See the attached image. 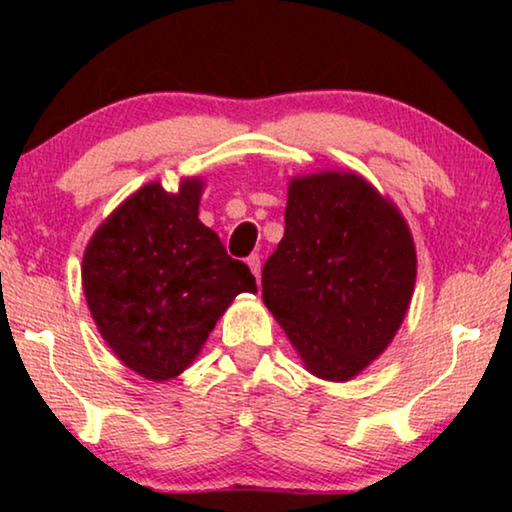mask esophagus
Here are the masks:
<instances>
[{"label":"esophagus","mask_w":512,"mask_h":512,"mask_svg":"<svg viewBox=\"0 0 512 512\" xmlns=\"http://www.w3.org/2000/svg\"><path fill=\"white\" fill-rule=\"evenodd\" d=\"M246 262H248V266H250V271H253V275L259 280V273H262V264H259V255L253 253V255H250V257L246 259Z\"/></svg>","instance_id":"esophagus-1"}]
</instances>
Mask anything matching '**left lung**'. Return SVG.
<instances>
[{
    "label": "left lung",
    "instance_id": "obj_1",
    "mask_svg": "<svg viewBox=\"0 0 512 512\" xmlns=\"http://www.w3.org/2000/svg\"><path fill=\"white\" fill-rule=\"evenodd\" d=\"M415 248L400 212L357 173L289 187L284 237L262 271V298L309 372L348 381L400 329Z\"/></svg>",
    "mask_w": 512,
    "mask_h": 512
}]
</instances>
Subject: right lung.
I'll list each match as a JSON object with an SVG mask.
<instances>
[{
    "label": "right lung",
    "mask_w": 512,
    "mask_h": 512,
    "mask_svg": "<svg viewBox=\"0 0 512 512\" xmlns=\"http://www.w3.org/2000/svg\"><path fill=\"white\" fill-rule=\"evenodd\" d=\"M201 180L178 194L151 183L94 232L83 291L112 352L137 375L183 372L239 293H255L250 268L198 221Z\"/></svg>",
    "instance_id": "right-lung-1"
}]
</instances>
